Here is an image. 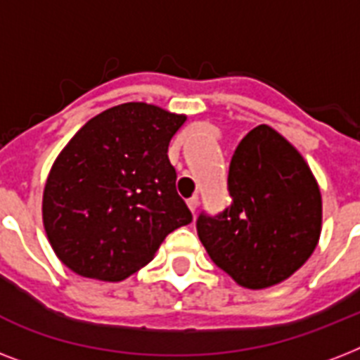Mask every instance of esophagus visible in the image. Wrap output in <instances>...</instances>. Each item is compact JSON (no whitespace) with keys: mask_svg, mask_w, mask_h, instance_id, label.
Masks as SVG:
<instances>
[{"mask_svg":"<svg viewBox=\"0 0 360 360\" xmlns=\"http://www.w3.org/2000/svg\"><path fill=\"white\" fill-rule=\"evenodd\" d=\"M186 205H188V209L192 211V214L196 213V207H198V196H192L186 200Z\"/></svg>","mask_w":360,"mask_h":360,"instance_id":"obj_1","label":"esophagus"}]
</instances>
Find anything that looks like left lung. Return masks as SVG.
I'll list each match as a JSON object with an SVG mask.
<instances>
[{
    "label": "left lung",
    "mask_w": 360,
    "mask_h": 360,
    "mask_svg": "<svg viewBox=\"0 0 360 360\" xmlns=\"http://www.w3.org/2000/svg\"><path fill=\"white\" fill-rule=\"evenodd\" d=\"M231 203L202 211L198 237L237 284L259 290L293 274L318 245L321 194L290 141L257 124L239 141L228 172Z\"/></svg>",
    "instance_id": "1"
}]
</instances>
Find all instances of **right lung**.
<instances>
[{
	"label": "right lung",
	"instance_id": "add662e5",
	"mask_svg": "<svg viewBox=\"0 0 360 360\" xmlns=\"http://www.w3.org/2000/svg\"><path fill=\"white\" fill-rule=\"evenodd\" d=\"M185 115L127 103L87 121L48 175L44 230L75 273L123 280L151 262L168 233L192 222L175 188L168 146Z\"/></svg>",
	"mask_w": 360,
	"mask_h": 360
}]
</instances>
